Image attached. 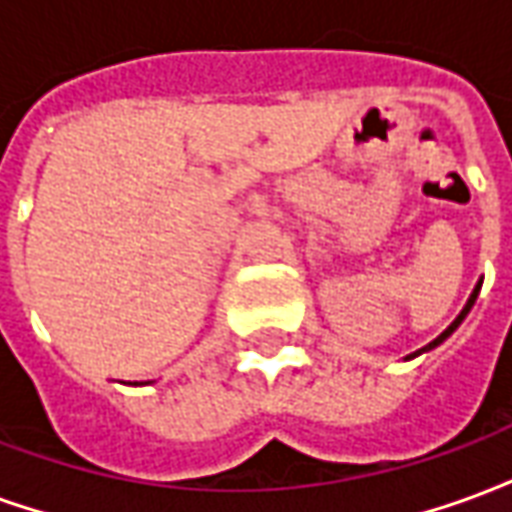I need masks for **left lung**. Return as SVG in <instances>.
Returning a JSON list of instances; mask_svg holds the SVG:
<instances>
[{
    "label": "left lung",
    "mask_w": 512,
    "mask_h": 512,
    "mask_svg": "<svg viewBox=\"0 0 512 512\" xmlns=\"http://www.w3.org/2000/svg\"><path fill=\"white\" fill-rule=\"evenodd\" d=\"M480 288H483V279H480V282H477V285H474L472 296H469V301H466V304H463V310L458 312V318H455V321H452L450 326H447V329H444V332H441L439 337H436V340H433V343H428V345H425V348H419V351H414V354H408V356H406V362H408V359H414V356H419V354H428V351H433V348H436V345L444 343V340H447V337H450V334L455 332V329H458V326H461L463 318H466V315H469V310H472V307H474V301H477V293H480Z\"/></svg>",
    "instance_id": "left-lung-1"
}]
</instances>
